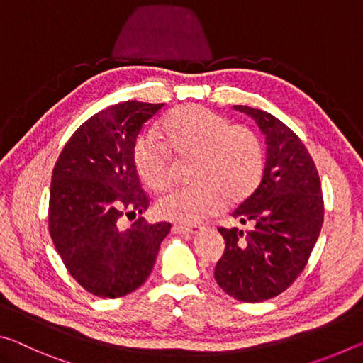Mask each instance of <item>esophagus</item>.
<instances>
[{
    "label": "esophagus",
    "instance_id": "34e87169",
    "mask_svg": "<svg viewBox=\"0 0 363 363\" xmlns=\"http://www.w3.org/2000/svg\"><path fill=\"white\" fill-rule=\"evenodd\" d=\"M173 230L176 233H187V235H194L201 230L200 225H174Z\"/></svg>",
    "mask_w": 363,
    "mask_h": 363
}]
</instances>
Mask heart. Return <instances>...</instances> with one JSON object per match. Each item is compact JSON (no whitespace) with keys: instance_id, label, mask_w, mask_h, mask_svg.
I'll return each instance as SVG.
<instances>
[{"instance_id":"1","label":"heart","mask_w":363,"mask_h":363,"mask_svg":"<svg viewBox=\"0 0 363 363\" xmlns=\"http://www.w3.org/2000/svg\"><path fill=\"white\" fill-rule=\"evenodd\" d=\"M168 145L157 134H143L134 144V168L147 187L164 190L173 179V157L196 158L192 189L160 196L155 211L162 219L196 224L224 206L243 203L255 192L264 171V147L247 126L200 106H184L162 123ZM170 149L168 150L167 147Z\"/></svg>"}]
</instances>
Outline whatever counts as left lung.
<instances>
[{
	"instance_id": "1",
	"label": "left lung",
	"mask_w": 363,
	"mask_h": 363,
	"mask_svg": "<svg viewBox=\"0 0 363 363\" xmlns=\"http://www.w3.org/2000/svg\"><path fill=\"white\" fill-rule=\"evenodd\" d=\"M266 138L259 186L232 216L248 230L219 227L225 240L214 279L232 298L259 303L285 291L303 272L323 224V196L314 160L285 123L264 110L233 106Z\"/></svg>"
}]
</instances>
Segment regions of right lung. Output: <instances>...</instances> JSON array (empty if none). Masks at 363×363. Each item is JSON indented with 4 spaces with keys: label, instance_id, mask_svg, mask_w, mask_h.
<instances>
[{
    "label": "right lung",
    "instance_id": "1",
    "mask_svg": "<svg viewBox=\"0 0 363 363\" xmlns=\"http://www.w3.org/2000/svg\"><path fill=\"white\" fill-rule=\"evenodd\" d=\"M164 104L125 101L86 120L54 164L49 189V233L67 270L99 298L130 294L149 279L171 224L138 218L149 196L140 187L133 149Z\"/></svg>",
    "mask_w": 363,
    "mask_h": 363
}]
</instances>
